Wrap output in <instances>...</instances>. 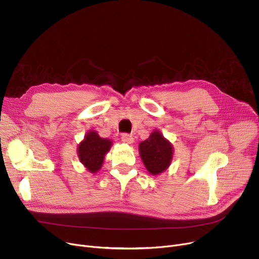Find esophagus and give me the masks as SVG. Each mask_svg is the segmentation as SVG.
<instances>
[{"instance_id":"esophagus-1","label":"esophagus","mask_w":259,"mask_h":259,"mask_svg":"<svg viewBox=\"0 0 259 259\" xmlns=\"http://www.w3.org/2000/svg\"><path fill=\"white\" fill-rule=\"evenodd\" d=\"M121 141L124 142L125 144H128V145H131L133 142H134V139H133V137L132 135H130V134H127V133H125V134H122L121 135Z\"/></svg>"}]
</instances>
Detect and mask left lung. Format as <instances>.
<instances>
[{
    "label": "left lung",
    "instance_id": "1",
    "mask_svg": "<svg viewBox=\"0 0 259 259\" xmlns=\"http://www.w3.org/2000/svg\"><path fill=\"white\" fill-rule=\"evenodd\" d=\"M140 155L146 169L152 175L166 171L173 158V145L155 129L146 141L139 146Z\"/></svg>",
    "mask_w": 259,
    "mask_h": 259
}]
</instances>
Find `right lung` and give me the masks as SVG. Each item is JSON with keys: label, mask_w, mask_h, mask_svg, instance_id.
<instances>
[{"label": "right lung", "mask_w": 259, "mask_h": 259, "mask_svg": "<svg viewBox=\"0 0 259 259\" xmlns=\"http://www.w3.org/2000/svg\"><path fill=\"white\" fill-rule=\"evenodd\" d=\"M111 146V140L103 139L97 131L90 130L78 144V159L90 173H97L102 168L105 155L110 150Z\"/></svg>", "instance_id": "add662e5"}]
</instances>
